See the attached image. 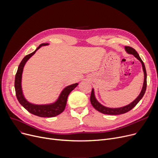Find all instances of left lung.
I'll return each instance as SVG.
<instances>
[{
	"label": "left lung",
	"instance_id": "1",
	"mask_svg": "<svg viewBox=\"0 0 158 158\" xmlns=\"http://www.w3.org/2000/svg\"><path fill=\"white\" fill-rule=\"evenodd\" d=\"M125 50L127 52V53L133 55L136 58V59H138L141 62V63H142V64L143 71L144 73V81H143V85L142 91H141V92H140L139 95L138 96V97L135 99L134 101H132L131 104H129L127 106H125L121 107H117V108H111V107H106V106L102 105L100 102H98V101L95 98V93H94V89L93 88L92 90V93H91L90 102H91V103H92L93 107L96 110H97L98 111L101 112L103 114L116 115V114H121L126 113L133 108V107L139 102L141 99L142 98V97H143V95L145 93L146 88H147V72H146L145 64H144L143 61L142 60V59L140 58L138 52L135 51V49H134L133 48H132L131 47L126 46Z\"/></svg>",
	"mask_w": 158,
	"mask_h": 158
}]
</instances>
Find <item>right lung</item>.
<instances>
[{"mask_svg":"<svg viewBox=\"0 0 158 158\" xmlns=\"http://www.w3.org/2000/svg\"><path fill=\"white\" fill-rule=\"evenodd\" d=\"M48 45V44H41L37 47V48L34 52L23 57V59L22 60L21 63L19 66L18 70L16 73L15 80V88L16 98H17L20 104L25 109L27 110L29 113L36 115L38 117L50 118L56 117V116L60 114L64 111L66 107L69 95L78 85V83H75L64 88L62 90V92H61L56 101L52 104L40 105L35 104L29 102L26 100L23 94L22 88V77L24 66L26 64V62L29 60V58L34 55L40 47Z\"/></svg>","mask_w":158,"mask_h":158,"instance_id":"add662e5","label":"right lung"}]
</instances>
